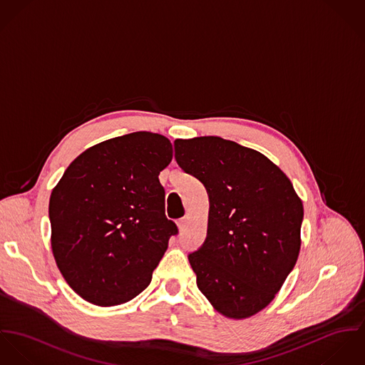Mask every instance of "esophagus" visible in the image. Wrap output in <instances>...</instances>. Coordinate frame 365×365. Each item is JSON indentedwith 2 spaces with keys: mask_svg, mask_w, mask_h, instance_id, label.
Masks as SVG:
<instances>
[{
  "mask_svg": "<svg viewBox=\"0 0 365 365\" xmlns=\"http://www.w3.org/2000/svg\"><path fill=\"white\" fill-rule=\"evenodd\" d=\"M187 222H189V215H185V217H182V218H179L178 220V228H179V231H185L186 230V227H187Z\"/></svg>",
  "mask_w": 365,
  "mask_h": 365,
  "instance_id": "esophagus-1",
  "label": "esophagus"
}]
</instances>
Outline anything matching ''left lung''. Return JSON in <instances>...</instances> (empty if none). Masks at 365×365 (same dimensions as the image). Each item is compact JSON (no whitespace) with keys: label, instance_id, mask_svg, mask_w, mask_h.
Returning <instances> with one entry per match:
<instances>
[{"label":"left lung","instance_id":"obj_1","mask_svg":"<svg viewBox=\"0 0 365 365\" xmlns=\"http://www.w3.org/2000/svg\"><path fill=\"white\" fill-rule=\"evenodd\" d=\"M175 160L204 185L208 228L189 253L197 287L234 319L267 307L295 266L304 207L283 170L221 137L175 140Z\"/></svg>","mask_w":365,"mask_h":365}]
</instances>
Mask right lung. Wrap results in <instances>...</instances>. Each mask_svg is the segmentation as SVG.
I'll list each match as a JSON object with an SVG mask.
<instances>
[{"label": "right lung", "instance_id": "1", "mask_svg": "<svg viewBox=\"0 0 365 365\" xmlns=\"http://www.w3.org/2000/svg\"><path fill=\"white\" fill-rule=\"evenodd\" d=\"M172 161L161 134L138 131L91 147L66 169L48 202L51 249L85 301L124 304L153 279L178 227L158 175Z\"/></svg>", "mask_w": 365, "mask_h": 365}]
</instances>
